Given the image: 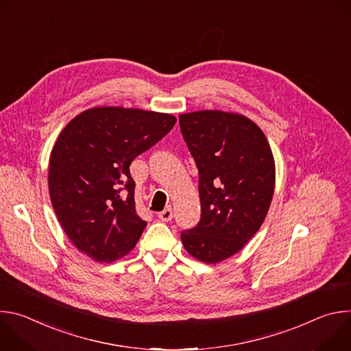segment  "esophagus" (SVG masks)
<instances>
[{
  "label": "esophagus",
  "mask_w": 351,
  "mask_h": 351,
  "mask_svg": "<svg viewBox=\"0 0 351 351\" xmlns=\"http://www.w3.org/2000/svg\"><path fill=\"white\" fill-rule=\"evenodd\" d=\"M158 218L162 221V222H168L173 218V214H172V208H165L164 211L158 213Z\"/></svg>",
  "instance_id": "esophagus-1"
}]
</instances>
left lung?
<instances>
[{
	"instance_id": "1",
	"label": "left lung",
	"mask_w": 351,
	"mask_h": 351,
	"mask_svg": "<svg viewBox=\"0 0 351 351\" xmlns=\"http://www.w3.org/2000/svg\"><path fill=\"white\" fill-rule=\"evenodd\" d=\"M198 169L202 218L183 230L187 253L206 264L223 261L261 228L275 189V161L264 132L240 114L197 111L179 117Z\"/></svg>"
}]
</instances>
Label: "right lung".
Segmentation results:
<instances>
[{
  "instance_id": "1",
  "label": "right lung",
  "mask_w": 351,
  "mask_h": 351,
  "mask_svg": "<svg viewBox=\"0 0 351 351\" xmlns=\"http://www.w3.org/2000/svg\"><path fill=\"white\" fill-rule=\"evenodd\" d=\"M175 122L169 114L95 107L64 128L49 156L48 189L57 218L79 252L112 263L136 245L147 222L136 213L129 167Z\"/></svg>"
}]
</instances>
